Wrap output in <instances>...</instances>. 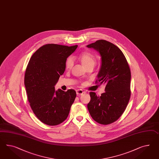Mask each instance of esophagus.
I'll return each mask as SVG.
<instances>
[{"mask_svg":"<svg viewBox=\"0 0 159 159\" xmlns=\"http://www.w3.org/2000/svg\"><path fill=\"white\" fill-rule=\"evenodd\" d=\"M83 93H84V91L82 90L81 89H78L76 90V94H77V95H81Z\"/></svg>","mask_w":159,"mask_h":159,"instance_id":"esophagus-1","label":"esophagus"}]
</instances>
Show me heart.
<instances>
[{"mask_svg": "<svg viewBox=\"0 0 159 159\" xmlns=\"http://www.w3.org/2000/svg\"><path fill=\"white\" fill-rule=\"evenodd\" d=\"M79 59L81 61L83 65L87 68L90 66H94L96 62V58L93 54L90 52H83L78 57ZM73 65V60L72 57H68L65 62V67L67 69L72 68Z\"/></svg>", "mask_w": 159, "mask_h": 159, "instance_id": "heart-1", "label": "heart"}]
</instances>
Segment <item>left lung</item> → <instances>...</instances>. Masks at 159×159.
Instances as JSON below:
<instances>
[{
	"mask_svg": "<svg viewBox=\"0 0 159 159\" xmlns=\"http://www.w3.org/2000/svg\"><path fill=\"white\" fill-rule=\"evenodd\" d=\"M99 52L101 67L96 84H105V93L97 96L90 92L87 107L91 116L99 124L109 125L125 112L131 97V70L120 48L105 40H98L87 46Z\"/></svg>",
	"mask_w": 159,
	"mask_h": 159,
	"instance_id": "8db88e82",
	"label": "left lung"
}]
</instances>
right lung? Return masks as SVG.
<instances>
[{
    "mask_svg": "<svg viewBox=\"0 0 159 159\" xmlns=\"http://www.w3.org/2000/svg\"><path fill=\"white\" fill-rule=\"evenodd\" d=\"M77 47L43 45L34 52L27 65L24 84L28 99L35 116L46 125H56L64 121L76 97L73 89L56 91L54 86L64 73L66 58Z\"/></svg>",
    "mask_w": 159,
    "mask_h": 159,
    "instance_id": "obj_1",
    "label": "right lung"
}]
</instances>
